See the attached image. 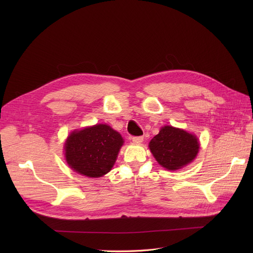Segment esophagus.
Masks as SVG:
<instances>
[{
	"label": "esophagus",
	"mask_w": 253,
	"mask_h": 253,
	"mask_svg": "<svg viewBox=\"0 0 253 253\" xmlns=\"http://www.w3.org/2000/svg\"><path fill=\"white\" fill-rule=\"evenodd\" d=\"M132 141L136 142V143H140L143 141V136H133L132 137Z\"/></svg>",
	"instance_id": "obj_1"
}]
</instances>
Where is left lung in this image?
Returning a JSON list of instances; mask_svg holds the SVG:
<instances>
[{
	"label": "left lung",
	"mask_w": 253,
	"mask_h": 253,
	"mask_svg": "<svg viewBox=\"0 0 253 253\" xmlns=\"http://www.w3.org/2000/svg\"><path fill=\"white\" fill-rule=\"evenodd\" d=\"M149 147L159 164L167 170L174 171L194 160L200 143L196 135L183 129L164 126L150 141Z\"/></svg>",
	"instance_id": "8db88e82"
}]
</instances>
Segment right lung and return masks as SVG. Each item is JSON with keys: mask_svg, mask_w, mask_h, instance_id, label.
Masks as SVG:
<instances>
[{"mask_svg": "<svg viewBox=\"0 0 253 253\" xmlns=\"http://www.w3.org/2000/svg\"><path fill=\"white\" fill-rule=\"evenodd\" d=\"M123 143L121 134L106 124L75 130L64 143L65 160L79 174L100 177L112 170Z\"/></svg>", "mask_w": 253, "mask_h": 253, "instance_id": "add662e5", "label": "right lung"}]
</instances>
